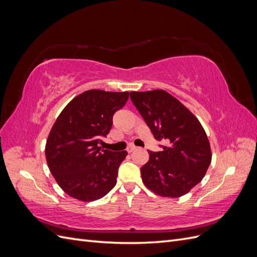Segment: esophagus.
<instances>
[{
  "mask_svg": "<svg viewBox=\"0 0 257 257\" xmlns=\"http://www.w3.org/2000/svg\"><path fill=\"white\" fill-rule=\"evenodd\" d=\"M136 148H137V147H136V146H134V145H130V146L127 147V149H126V150H127V152H128V153H131V152H133L134 150H136Z\"/></svg>",
  "mask_w": 257,
  "mask_h": 257,
  "instance_id": "34e87169",
  "label": "esophagus"
}]
</instances>
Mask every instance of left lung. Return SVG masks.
<instances>
[{
  "mask_svg": "<svg viewBox=\"0 0 257 257\" xmlns=\"http://www.w3.org/2000/svg\"><path fill=\"white\" fill-rule=\"evenodd\" d=\"M132 102L163 151H149L141 168L143 182L159 196L185 195L205 177L212 154L206 132L180 100L164 90L130 93Z\"/></svg>",
  "mask_w": 257,
  "mask_h": 257,
  "instance_id": "left-lung-1",
  "label": "left lung"
}]
</instances>
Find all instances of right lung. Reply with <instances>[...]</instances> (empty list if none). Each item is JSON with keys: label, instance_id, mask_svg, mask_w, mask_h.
<instances>
[{"label": "right lung", "instance_id": "obj_1", "mask_svg": "<svg viewBox=\"0 0 257 257\" xmlns=\"http://www.w3.org/2000/svg\"><path fill=\"white\" fill-rule=\"evenodd\" d=\"M127 98L128 92L89 90L74 97L59 114L45 154L50 173L67 195L93 201L113 189L127 151L104 150L98 144Z\"/></svg>", "mask_w": 257, "mask_h": 257}]
</instances>
